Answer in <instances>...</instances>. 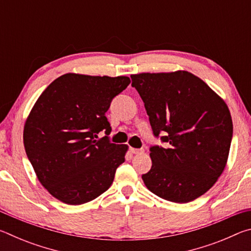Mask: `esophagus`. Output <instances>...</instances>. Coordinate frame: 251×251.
I'll return each instance as SVG.
<instances>
[{
    "label": "esophagus",
    "mask_w": 251,
    "mask_h": 251,
    "mask_svg": "<svg viewBox=\"0 0 251 251\" xmlns=\"http://www.w3.org/2000/svg\"><path fill=\"white\" fill-rule=\"evenodd\" d=\"M130 152L131 154H142V152H144V150L143 148H141V150H138V148H130Z\"/></svg>",
    "instance_id": "esophagus-1"
}]
</instances>
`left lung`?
Returning a JSON list of instances; mask_svg holds the SVG:
<instances>
[{
    "instance_id": "1",
    "label": "left lung",
    "mask_w": 251,
    "mask_h": 251,
    "mask_svg": "<svg viewBox=\"0 0 251 251\" xmlns=\"http://www.w3.org/2000/svg\"><path fill=\"white\" fill-rule=\"evenodd\" d=\"M155 137L151 168L142 176L157 196L185 203L208 192L226 167L232 121L222 97L187 71L130 75Z\"/></svg>"
}]
</instances>
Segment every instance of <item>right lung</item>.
<instances>
[{
	"mask_svg": "<svg viewBox=\"0 0 251 251\" xmlns=\"http://www.w3.org/2000/svg\"><path fill=\"white\" fill-rule=\"evenodd\" d=\"M130 83L127 76L67 73L53 80L34 104L24 125L28 160L48 192L62 202L82 205L105 193L128 146L116 145L105 114Z\"/></svg>",
	"mask_w": 251,
	"mask_h": 251,
	"instance_id": "right-lung-1",
	"label": "right lung"
}]
</instances>
